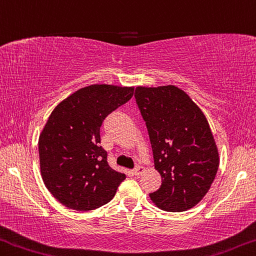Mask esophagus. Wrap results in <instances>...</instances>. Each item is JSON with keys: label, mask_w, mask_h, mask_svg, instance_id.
I'll list each match as a JSON object with an SVG mask.
<instances>
[{"label": "esophagus", "mask_w": 256, "mask_h": 256, "mask_svg": "<svg viewBox=\"0 0 256 256\" xmlns=\"http://www.w3.org/2000/svg\"><path fill=\"white\" fill-rule=\"evenodd\" d=\"M132 172H134V175L140 176V175H142V174H143V172H144V168L140 167V166H137V167L134 168Z\"/></svg>", "instance_id": "esophagus-1"}]
</instances>
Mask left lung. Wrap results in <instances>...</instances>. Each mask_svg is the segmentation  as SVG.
Listing matches in <instances>:
<instances>
[{
    "instance_id": "1",
    "label": "left lung",
    "mask_w": 256,
    "mask_h": 256,
    "mask_svg": "<svg viewBox=\"0 0 256 256\" xmlns=\"http://www.w3.org/2000/svg\"><path fill=\"white\" fill-rule=\"evenodd\" d=\"M135 100L146 124L161 175L151 200L161 210L183 212L210 190L218 168V152L206 116L175 86L137 87Z\"/></svg>"
}]
</instances>
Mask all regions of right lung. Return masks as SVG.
Wrapping results in <instances>:
<instances>
[{
    "mask_svg": "<svg viewBox=\"0 0 256 256\" xmlns=\"http://www.w3.org/2000/svg\"><path fill=\"white\" fill-rule=\"evenodd\" d=\"M134 88L92 84L56 106L38 138L41 175L50 194L76 210L111 202L124 174L108 166L100 127L110 113L130 100Z\"/></svg>",
    "mask_w": 256,
    "mask_h": 256,
    "instance_id": "right-lung-1",
    "label": "right lung"
}]
</instances>
